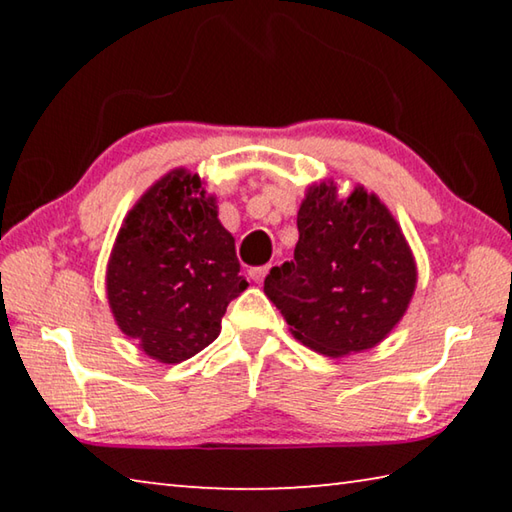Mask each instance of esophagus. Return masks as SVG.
Instances as JSON below:
<instances>
[{"mask_svg": "<svg viewBox=\"0 0 512 512\" xmlns=\"http://www.w3.org/2000/svg\"><path fill=\"white\" fill-rule=\"evenodd\" d=\"M268 268H271V264H264V266H255V268H250V271H248L250 280H253V282H264V277H266V273H268Z\"/></svg>", "mask_w": 512, "mask_h": 512, "instance_id": "1", "label": "esophagus"}]
</instances>
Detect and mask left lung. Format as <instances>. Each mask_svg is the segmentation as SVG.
I'll list each match as a JSON object with an SVG mask.
<instances>
[{
    "instance_id": "8db88e82",
    "label": "left lung",
    "mask_w": 512,
    "mask_h": 512,
    "mask_svg": "<svg viewBox=\"0 0 512 512\" xmlns=\"http://www.w3.org/2000/svg\"><path fill=\"white\" fill-rule=\"evenodd\" d=\"M291 262L273 266L264 293L291 334L327 357L377 345L413 296L415 262L400 225L375 194L311 187L298 212Z\"/></svg>"
}]
</instances>
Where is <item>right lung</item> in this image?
Masks as SVG:
<instances>
[{
  "instance_id": "add662e5",
  "label": "right lung",
  "mask_w": 512,
  "mask_h": 512,
  "mask_svg": "<svg viewBox=\"0 0 512 512\" xmlns=\"http://www.w3.org/2000/svg\"><path fill=\"white\" fill-rule=\"evenodd\" d=\"M235 237L216 219L201 178L176 169L158 180L121 225L108 262V302L121 332L162 363L207 348L246 291Z\"/></svg>"
}]
</instances>
